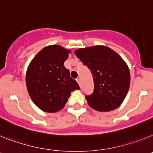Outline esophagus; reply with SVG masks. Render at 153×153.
Instances as JSON below:
<instances>
[{
    "instance_id": "esophagus-1",
    "label": "esophagus",
    "mask_w": 153,
    "mask_h": 153,
    "mask_svg": "<svg viewBox=\"0 0 153 153\" xmlns=\"http://www.w3.org/2000/svg\"><path fill=\"white\" fill-rule=\"evenodd\" d=\"M76 81H77V83H79V86H80V85H81V80H80V79H79V78H77V79H76Z\"/></svg>"
}]
</instances>
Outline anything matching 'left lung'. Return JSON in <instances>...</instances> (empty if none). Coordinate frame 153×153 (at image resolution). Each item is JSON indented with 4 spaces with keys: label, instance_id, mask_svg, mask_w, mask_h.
I'll return each instance as SVG.
<instances>
[{
    "label": "left lung",
    "instance_id": "obj_1",
    "mask_svg": "<svg viewBox=\"0 0 153 153\" xmlns=\"http://www.w3.org/2000/svg\"><path fill=\"white\" fill-rule=\"evenodd\" d=\"M75 54L93 75V92L85 96L89 106L100 112L119 107L130 85L129 70L121 56L104 46L76 50Z\"/></svg>",
    "mask_w": 153,
    "mask_h": 153
}]
</instances>
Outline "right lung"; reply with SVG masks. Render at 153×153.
<instances>
[{
	"instance_id": "add662e5",
	"label": "right lung",
	"mask_w": 153,
	"mask_h": 153,
	"mask_svg": "<svg viewBox=\"0 0 153 153\" xmlns=\"http://www.w3.org/2000/svg\"><path fill=\"white\" fill-rule=\"evenodd\" d=\"M70 51L59 45L48 46L30 62L26 74V84L31 100L43 111L55 113L64 107L70 93L79 90L64 62Z\"/></svg>"
}]
</instances>
